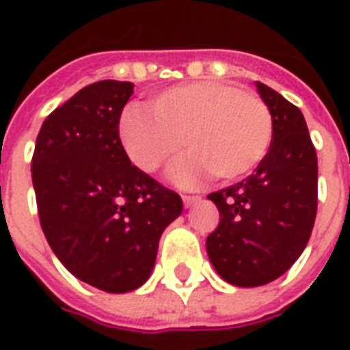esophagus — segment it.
<instances>
[{"label": "esophagus", "mask_w": 350, "mask_h": 350, "mask_svg": "<svg viewBox=\"0 0 350 350\" xmlns=\"http://www.w3.org/2000/svg\"><path fill=\"white\" fill-rule=\"evenodd\" d=\"M182 200H183V206H185V208H189V206H193L195 202H197L198 197H189V195H183Z\"/></svg>", "instance_id": "esophagus-1"}]
</instances>
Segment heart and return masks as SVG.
Returning a JSON list of instances; mask_svg holds the SVG:
<instances>
[{"mask_svg": "<svg viewBox=\"0 0 350 350\" xmlns=\"http://www.w3.org/2000/svg\"><path fill=\"white\" fill-rule=\"evenodd\" d=\"M152 112L127 108L120 118V140L129 159L155 174L182 153L172 178L193 185L212 174L217 182L243 180L266 159L273 142V120L260 97L223 82H189L155 93Z\"/></svg>", "mask_w": 350, "mask_h": 350, "instance_id": "b5f03b06", "label": "heart"}]
</instances>
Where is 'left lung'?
Here are the masks:
<instances>
[{
	"label": "left lung",
	"mask_w": 350,
	"mask_h": 350,
	"mask_svg": "<svg viewBox=\"0 0 350 350\" xmlns=\"http://www.w3.org/2000/svg\"><path fill=\"white\" fill-rule=\"evenodd\" d=\"M257 90L273 120L270 152L245 180L208 195L219 225L206 238V251L236 286L283 275L306 250L317 215V153L304 114L262 82Z\"/></svg>",
	"instance_id": "obj_1"
}]
</instances>
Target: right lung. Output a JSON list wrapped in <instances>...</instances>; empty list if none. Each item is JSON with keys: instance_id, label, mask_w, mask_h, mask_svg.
I'll return each instance as SVG.
<instances>
[{"instance_id": "1", "label": "right lung", "mask_w": 350, "mask_h": 350, "mask_svg": "<svg viewBox=\"0 0 350 350\" xmlns=\"http://www.w3.org/2000/svg\"><path fill=\"white\" fill-rule=\"evenodd\" d=\"M131 82L82 88L44 120L31 180L46 242L75 278L105 293L144 285L163 230L182 213L178 193L131 165L120 116Z\"/></svg>"}]
</instances>
